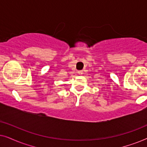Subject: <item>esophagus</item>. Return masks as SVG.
Wrapping results in <instances>:
<instances>
[{
	"mask_svg": "<svg viewBox=\"0 0 147 147\" xmlns=\"http://www.w3.org/2000/svg\"><path fill=\"white\" fill-rule=\"evenodd\" d=\"M78 74H79V75H82V74H83V71H78Z\"/></svg>",
	"mask_w": 147,
	"mask_h": 147,
	"instance_id": "obj_1",
	"label": "esophagus"
}]
</instances>
